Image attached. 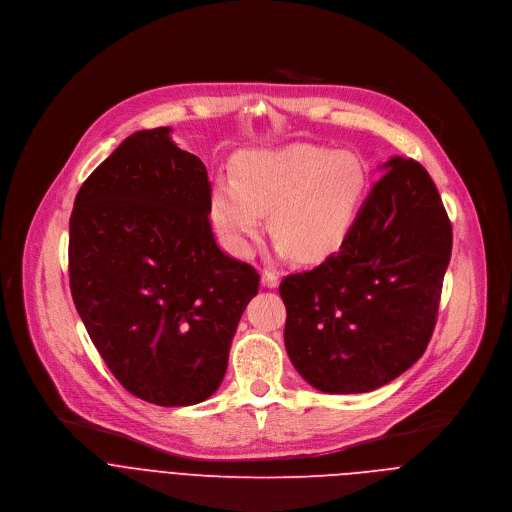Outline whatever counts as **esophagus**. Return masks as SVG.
I'll return each instance as SVG.
<instances>
[{
	"label": "esophagus",
	"instance_id": "34e87169",
	"mask_svg": "<svg viewBox=\"0 0 512 512\" xmlns=\"http://www.w3.org/2000/svg\"><path fill=\"white\" fill-rule=\"evenodd\" d=\"M261 283H263L265 287H277V285H279V275H277V271L265 269V271L261 273Z\"/></svg>",
	"mask_w": 512,
	"mask_h": 512
}]
</instances>
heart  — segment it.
I'll list each match as a JSON object with an SVG mask.
<instances>
[{
  "label": "heart",
  "mask_w": 512,
  "mask_h": 512,
  "mask_svg": "<svg viewBox=\"0 0 512 512\" xmlns=\"http://www.w3.org/2000/svg\"><path fill=\"white\" fill-rule=\"evenodd\" d=\"M367 184V166L356 154L291 143L239 156L233 180L216 178L212 184L210 216L227 247L249 255L269 212L279 253L320 261L350 233Z\"/></svg>",
  "instance_id": "b5f03b06"
}]
</instances>
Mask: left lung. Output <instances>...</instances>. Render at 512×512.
<instances>
[{
    "label": "left lung",
    "mask_w": 512,
    "mask_h": 512,
    "mask_svg": "<svg viewBox=\"0 0 512 512\" xmlns=\"http://www.w3.org/2000/svg\"><path fill=\"white\" fill-rule=\"evenodd\" d=\"M340 249L287 275L285 348L324 393H369L415 364L433 334L452 225L427 170L391 158Z\"/></svg>",
    "instance_id": "left-lung-1"
}]
</instances>
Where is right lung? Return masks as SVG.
<instances>
[{"label":"right lung","instance_id":"add662e5","mask_svg":"<svg viewBox=\"0 0 512 512\" xmlns=\"http://www.w3.org/2000/svg\"><path fill=\"white\" fill-rule=\"evenodd\" d=\"M170 131H135L85 180L68 275L115 379L143 401L184 407L223 383L259 273L216 245L206 168Z\"/></svg>","mask_w":512,"mask_h":512}]
</instances>
